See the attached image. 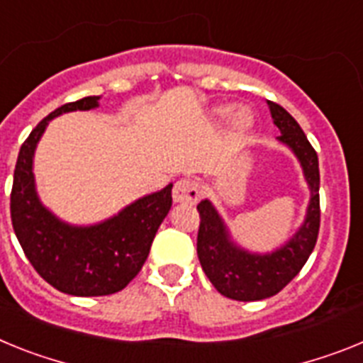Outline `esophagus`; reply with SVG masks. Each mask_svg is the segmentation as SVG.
<instances>
[{
	"mask_svg": "<svg viewBox=\"0 0 363 363\" xmlns=\"http://www.w3.org/2000/svg\"><path fill=\"white\" fill-rule=\"evenodd\" d=\"M201 197V184L195 179H181L173 188L175 203H197Z\"/></svg>",
	"mask_w": 363,
	"mask_h": 363,
	"instance_id": "obj_1",
	"label": "esophagus"
}]
</instances>
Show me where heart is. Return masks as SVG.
<instances>
[{
    "instance_id": "heart-1",
    "label": "heart",
    "mask_w": 363,
    "mask_h": 363,
    "mask_svg": "<svg viewBox=\"0 0 363 363\" xmlns=\"http://www.w3.org/2000/svg\"><path fill=\"white\" fill-rule=\"evenodd\" d=\"M232 113V124H234V128L238 129V131H245V129H248L252 125V113L248 111V109H245V107H239V109H230V107H223V109H219V115H230Z\"/></svg>"
}]
</instances>
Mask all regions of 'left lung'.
Listing matches in <instances>:
<instances>
[{"mask_svg": "<svg viewBox=\"0 0 363 363\" xmlns=\"http://www.w3.org/2000/svg\"><path fill=\"white\" fill-rule=\"evenodd\" d=\"M269 107L274 124L281 133L277 138L294 151L303 166L305 179L311 186V204L303 226L285 247L269 256L248 254L235 247L216 208L208 201L197 204L201 217L197 256L201 267L220 294L238 301H257L283 291L303 269L320 232V168L316 150L291 113L276 102H269Z\"/></svg>", "mask_w": 363, "mask_h": 363, "instance_id": "8db88e82", "label": "left lung"}]
</instances>
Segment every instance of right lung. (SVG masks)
I'll return each instance as SVG.
<instances>
[{
  "mask_svg": "<svg viewBox=\"0 0 363 363\" xmlns=\"http://www.w3.org/2000/svg\"><path fill=\"white\" fill-rule=\"evenodd\" d=\"M100 96L64 104L30 131L14 168L11 219L14 234L40 276L71 296H107L122 291L143 269L151 242L172 208L168 184L129 204L113 219L89 228H74L40 204L34 190L33 155L50 118L99 106Z\"/></svg>",
  "mask_w": 363,
  "mask_h": 363,
  "instance_id": "right-lung-1",
  "label": "right lung"
}]
</instances>
